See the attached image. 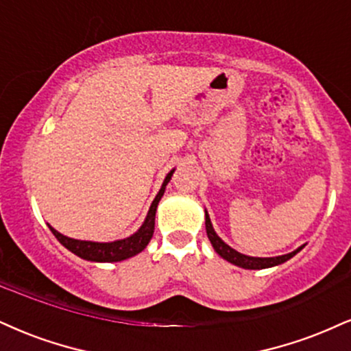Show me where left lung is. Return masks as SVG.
I'll use <instances>...</instances> for the list:
<instances>
[{
  "mask_svg": "<svg viewBox=\"0 0 351 351\" xmlns=\"http://www.w3.org/2000/svg\"><path fill=\"white\" fill-rule=\"evenodd\" d=\"M205 226H206V234H208V239H210L211 245H213V249L216 250V252L221 255L224 261L234 263V265L241 267V268H247V270H261V268L280 265V263L289 261L293 255H296L302 247H304V245H301V247L296 249L295 252L287 254V255H278V257H249V255L236 252L234 249L229 247L226 242H223L221 239H219L218 234L215 232L213 226H211L208 213L205 215Z\"/></svg>",
  "mask_w": 351,
  "mask_h": 351,
  "instance_id": "left-lung-1",
  "label": "left lung"
}]
</instances>
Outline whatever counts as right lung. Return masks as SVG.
Masks as SVG:
<instances>
[{"mask_svg": "<svg viewBox=\"0 0 351 351\" xmlns=\"http://www.w3.org/2000/svg\"><path fill=\"white\" fill-rule=\"evenodd\" d=\"M174 171H171L167 174L166 179H164L162 187L159 190V193L151 203V208L148 211V216H146L143 226L138 229L133 236L127 237V239L122 241H114V242H90V241H77L71 239V237H66L60 234L58 231H55L53 228L50 226V231L53 232L56 239H58L68 250H71L73 254H76L77 257L86 258V261L90 262H120L125 261V258L133 257V255L140 254L143 249L148 245L154 232V216H156V208H158V203L164 195V190H166V185L169 180H171Z\"/></svg>", "mask_w": 351, "mask_h": 351, "instance_id": "add662e5", "label": "right lung"}]
</instances>
